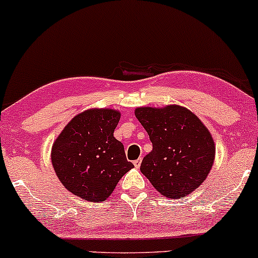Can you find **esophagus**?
I'll return each instance as SVG.
<instances>
[{
  "label": "esophagus",
  "mask_w": 258,
  "mask_h": 258,
  "mask_svg": "<svg viewBox=\"0 0 258 258\" xmlns=\"http://www.w3.org/2000/svg\"><path fill=\"white\" fill-rule=\"evenodd\" d=\"M141 164H142V159L141 158H139V159H137V160H135V161H133V165H135V166L136 167H139V166H141Z\"/></svg>",
  "instance_id": "1"
}]
</instances>
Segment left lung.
<instances>
[{"mask_svg": "<svg viewBox=\"0 0 258 258\" xmlns=\"http://www.w3.org/2000/svg\"><path fill=\"white\" fill-rule=\"evenodd\" d=\"M135 115L153 143V150L142 161L141 172L170 199L193 193L214 165L216 147L207 127L194 112L176 104L141 106Z\"/></svg>", "mask_w": 258, "mask_h": 258, "instance_id": "8db88e82", "label": "left lung"}]
</instances>
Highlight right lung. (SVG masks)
Wrapping results in <instances>:
<instances>
[{
	"mask_svg": "<svg viewBox=\"0 0 258 258\" xmlns=\"http://www.w3.org/2000/svg\"><path fill=\"white\" fill-rule=\"evenodd\" d=\"M115 109L93 108L74 116L52 146L51 160L65 188L86 201H104L133 168L114 137L120 121Z\"/></svg>",
	"mask_w": 258,
	"mask_h": 258,
	"instance_id": "1",
	"label": "right lung"
}]
</instances>
